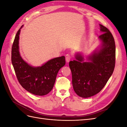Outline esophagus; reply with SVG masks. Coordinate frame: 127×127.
<instances>
[{
	"label": "esophagus",
	"mask_w": 127,
	"mask_h": 127,
	"mask_svg": "<svg viewBox=\"0 0 127 127\" xmlns=\"http://www.w3.org/2000/svg\"><path fill=\"white\" fill-rule=\"evenodd\" d=\"M71 57H70V55H67L66 57V61L67 63H69V61L70 60V59H71Z\"/></svg>",
	"instance_id": "obj_1"
}]
</instances>
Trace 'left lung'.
<instances>
[{
    "label": "left lung",
    "mask_w": 127,
    "mask_h": 127,
    "mask_svg": "<svg viewBox=\"0 0 127 127\" xmlns=\"http://www.w3.org/2000/svg\"><path fill=\"white\" fill-rule=\"evenodd\" d=\"M102 34L99 36L102 47L84 61L79 53L76 60L69 65L72 74V83L75 93L80 97H89L99 93L113 74L116 62V45L112 34L106 27L99 24Z\"/></svg>",
    "instance_id": "left-lung-1"
}]
</instances>
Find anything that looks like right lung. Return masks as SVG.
<instances>
[{
    "label": "right lung",
    "mask_w": 127,
    "mask_h": 127,
    "mask_svg": "<svg viewBox=\"0 0 127 127\" xmlns=\"http://www.w3.org/2000/svg\"><path fill=\"white\" fill-rule=\"evenodd\" d=\"M21 29L16 33L11 48V63L15 74L19 83L27 91L36 95H45L53 88L58 72L66 64L65 57L55 58L40 67L30 66L22 58L19 51Z\"/></svg>",
    "instance_id": "add662e5"
}]
</instances>
